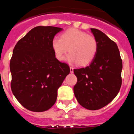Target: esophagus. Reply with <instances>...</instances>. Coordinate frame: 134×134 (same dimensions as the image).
<instances>
[{"instance_id": "obj_1", "label": "esophagus", "mask_w": 134, "mask_h": 134, "mask_svg": "<svg viewBox=\"0 0 134 134\" xmlns=\"http://www.w3.org/2000/svg\"><path fill=\"white\" fill-rule=\"evenodd\" d=\"M70 73H73L74 72V68L72 67H70Z\"/></svg>"}]
</instances>
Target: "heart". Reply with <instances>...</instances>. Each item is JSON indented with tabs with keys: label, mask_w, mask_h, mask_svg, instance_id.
<instances>
[{
	"label": "heart",
	"mask_w": 134,
	"mask_h": 134,
	"mask_svg": "<svg viewBox=\"0 0 134 134\" xmlns=\"http://www.w3.org/2000/svg\"><path fill=\"white\" fill-rule=\"evenodd\" d=\"M52 48L55 57L59 60L64 59L67 52L69 61L85 65L94 58L98 49V41L91 35L76 28L68 29L60 35V39L52 41Z\"/></svg>",
	"instance_id": "obj_1"
}]
</instances>
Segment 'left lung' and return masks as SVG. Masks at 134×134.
Returning a JSON list of instances; mask_svg holds the SVG:
<instances>
[{
	"label": "left lung",
	"instance_id": "8db88e82",
	"mask_svg": "<svg viewBox=\"0 0 134 134\" xmlns=\"http://www.w3.org/2000/svg\"><path fill=\"white\" fill-rule=\"evenodd\" d=\"M91 30L98 41V52L90 65L74 69L77 78L74 93L82 107L97 110L110 103L119 92L122 60L115 41L100 30Z\"/></svg>",
	"mask_w": 134,
	"mask_h": 134
}]
</instances>
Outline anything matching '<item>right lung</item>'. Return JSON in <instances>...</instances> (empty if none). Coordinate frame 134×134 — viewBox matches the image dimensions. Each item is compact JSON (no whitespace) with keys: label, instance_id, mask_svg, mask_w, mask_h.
I'll return each mask as SVG.
<instances>
[{"label":"right lung","instance_id":"add662e5","mask_svg":"<svg viewBox=\"0 0 134 134\" xmlns=\"http://www.w3.org/2000/svg\"><path fill=\"white\" fill-rule=\"evenodd\" d=\"M62 28L37 26L18 41L10 61L13 94L21 105L32 111L50 109L58 89L70 72L67 64L55 57L52 41Z\"/></svg>","mask_w":134,"mask_h":134}]
</instances>
